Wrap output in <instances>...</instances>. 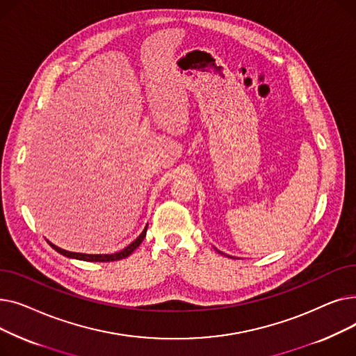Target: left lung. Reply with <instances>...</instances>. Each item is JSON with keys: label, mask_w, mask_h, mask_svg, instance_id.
<instances>
[{"label": "left lung", "mask_w": 356, "mask_h": 356, "mask_svg": "<svg viewBox=\"0 0 356 356\" xmlns=\"http://www.w3.org/2000/svg\"><path fill=\"white\" fill-rule=\"evenodd\" d=\"M219 254H222V252H220V251H219Z\"/></svg>", "instance_id": "left-lung-1"}]
</instances>
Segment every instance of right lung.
<instances>
[{"label":"right lung","instance_id":"add662e5","mask_svg":"<svg viewBox=\"0 0 356 356\" xmlns=\"http://www.w3.org/2000/svg\"><path fill=\"white\" fill-rule=\"evenodd\" d=\"M145 234H147V227L144 228V231L140 234V236L131 242V244L128 247H125L124 250L115 252V254H81V252H69L66 250H62L59 247L53 245L51 242H49V244L51 245L53 250L58 251L59 254L65 255V257H69V258H76V259H82V261H95V263H109V261H118V259H122V258H127L128 255H131L134 252V250L138 248V245L143 242V239L145 238Z\"/></svg>","mask_w":356,"mask_h":356}]
</instances>
